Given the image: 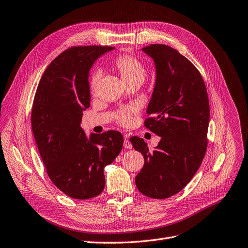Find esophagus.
<instances>
[{
    "mask_svg": "<svg viewBox=\"0 0 248 248\" xmlns=\"http://www.w3.org/2000/svg\"><path fill=\"white\" fill-rule=\"evenodd\" d=\"M124 147L128 148V150H130V148H132V143L129 141V140H128L127 137L124 138Z\"/></svg>",
    "mask_w": 248,
    "mask_h": 248,
    "instance_id": "1",
    "label": "esophagus"
}]
</instances>
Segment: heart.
I'll return each mask as SVG.
<instances>
[{
	"label": "heart",
	"mask_w": 248,
	"mask_h": 248,
	"mask_svg": "<svg viewBox=\"0 0 248 248\" xmlns=\"http://www.w3.org/2000/svg\"><path fill=\"white\" fill-rule=\"evenodd\" d=\"M115 70L120 75L122 81L128 85L140 86L145 80L147 71L143 63L133 56L120 55L118 56L113 63ZM100 79V74L94 73L91 77V90L94 92L96 84ZM132 108H123L117 114V122L121 125H128L131 120Z\"/></svg>",
	"instance_id": "heart-1"
}]
</instances>
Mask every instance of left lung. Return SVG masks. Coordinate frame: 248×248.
Wrapping results in <instances>:
<instances>
[{
	"mask_svg": "<svg viewBox=\"0 0 248 248\" xmlns=\"http://www.w3.org/2000/svg\"><path fill=\"white\" fill-rule=\"evenodd\" d=\"M155 67V83L144 126L161 136L153 152L142 138L130 141L144 165L135 177L137 189L151 199H168L190 182L207 146L210 104L203 79L195 66L166 45L142 48Z\"/></svg>",
	"mask_w": 248,
	"mask_h": 248,
	"instance_id": "left-lung-1",
	"label": "left lung"
}]
</instances>
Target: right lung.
Segmentation results:
<instances>
[{
    "mask_svg": "<svg viewBox=\"0 0 248 248\" xmlns=\"http://www.w3.org/2000/svg\"><path fill=\"white\" fill-rule=\"evenodd\" d=\"M113 46H72L47 66L34 95L31 127L46 173L66 195L88 200L105 188L104 168L123 146L118 131L87 137L80 126L91 105L88 76L97 58Z\"/></svg>",
    "mask_w": 248,
    "mask_h": 248,
    "instance_id": "obj_1",
    "label": "right lung"
}]
</instances>
